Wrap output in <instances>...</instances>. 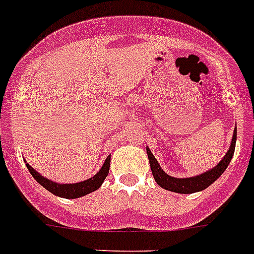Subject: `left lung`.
Segmentation results:
<instances>
[{
    "instance_id": "obj_1",
    "label": "left lung",
    "mask_w": 254,
    "mask_h": 254,
    "mask_svg": "<svg viewBox=\"0 0 254 254\" xmlns=\"http://www.w3.org/2000/svg\"><path fill=\"white\" fill-rule=\"evenodd\" d=\"M235 143H237V125L234 127V134L233 138H231L230 147H229L228 152H226V154L224 156V158H222L213 169L207 170L206 173L191 176V178H174V176H170L169 174H166L164 170L161 169L160 164H158L157 160L154 158L151 149L147 147V154H148L152 175H153L154 180H156V183L160 185L161 188H164L170 191H174V193L190 194L204 190V189L208 188L212 183H215L216 180L219 179L220 176L222 175V173L226 170V167L229 166L231 158H233L234 156V151H235Z\"/></svg>"
}]
</instances>
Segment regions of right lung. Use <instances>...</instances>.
Returning <instances> with one entry per match:
<instances>
[{"label": "right lung", "mask_w": 254, "mask_h": 254, "mask_svg": "<svg viewBox=\"0 0 254 254\" xmlns=\"http://www.w3.org/2000/svg\"><path fill=\"white\" fill-rule=\"evenodd\" d=\"M110 162H111V156L105 160V164L102 165V167L100 169V171L96 174L94 176L89 178V179L84 180V182L80 183H74V184H60V183H56L54 180L47 179L45 176H42L38 171H35L29 164H25L29 173L32 174V176L34 178L39 184L43 187L45 189H47L48 191H51L52 194L57 195V197L66 198V199H74V198L84 197L87 194L92 193V191L97 190L100 188L102 183L105 182L106 176L109 175L110 170Z\"/></svg>", "instance_id": "1"}]
</instances>
